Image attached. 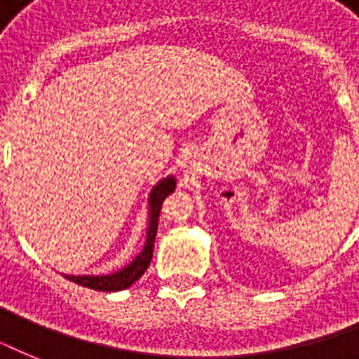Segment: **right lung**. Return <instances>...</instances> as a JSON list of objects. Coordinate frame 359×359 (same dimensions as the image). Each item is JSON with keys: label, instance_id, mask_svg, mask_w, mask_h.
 Wrapping results in <instances>:
<instances>
[{"label": "right lung", "instance_id": "add662e5", "mask_svg": "<svg viewBox=\"0 0 359 359\" xmlns=\"http://www.w3.org/2000/svg\"><path fill=\"white\" fill-rule=\"evenodd\" d=\"M177 180L173 175H169L165 179L152 186L151 194H149V225H147V238L143 250L134 257V261L117 272L104 273V276H67L65 278L74 281V283L87 287L93 290H104V292H115V290L128 289L130 285L137 281V279L145 273L147 266L151 264L152 259V248H154V238H156L158 231V216H160V208H162L163 199L175 191Z\"/></svg>", "mask_w": 359, "mask_h": 359}]
</instances>
